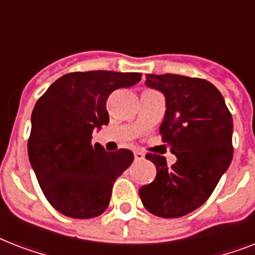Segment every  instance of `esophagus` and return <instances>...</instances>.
<instances>
[{"label":"esophagus","mask_w":255,"mask_h":255,"mask_svg":"<svg viewBox=\"0 0 255 255\" xmlns=\"http://www.w3.org/2000/svg\"><path fill=\"white\" fill-rule=\"evenodd\" d=\"M133 156H135L136 161H140V160L144 159V153H143V152H140V151H136L135 153H133Z\"/></svg>","instance_id":"34e87169"}]
</instances>
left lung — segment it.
<instances>
[{"label":"left lung","mask_w":255,"mask_h":255,"mask_svg":"<svg viewBox=\"0 0 255 255\" xmlns=\"http://www.w3.org/2000/svg\"><path fill=\"white\" fill-rule=\"evenodd\" d=\"M145 86L165 98L160 126L163 141L177 161L148 153L155 180L139 189L148 212L163 218L182 217L209 198L233 159V119L221 92L210 82L176 74L145 75Z\"/></svg>","instance_id":"1"}]
</instances>
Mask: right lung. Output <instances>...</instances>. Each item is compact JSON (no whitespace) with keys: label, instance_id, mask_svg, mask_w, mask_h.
I'll use <instances>...</instances> for the list:
<instances>
[{"label":"right lung","instance_id":"add662e5","mask_svg":"<svg viewBox=\"0 0 255 255\" xmlns=\"http://www.w3.org/2000/svg\"><path fill=\"white\" fill-rule=\"evenodd\" d=\"M140 77L103 70L66 74L38 99L29 160L42 192L59 213L85 220L107 209L114 182L131 165L133 153L92 145L91 135L110 122V94L136 85Z\"/></svg>","mask_w":255,"mask_h":255}]
</instances>
